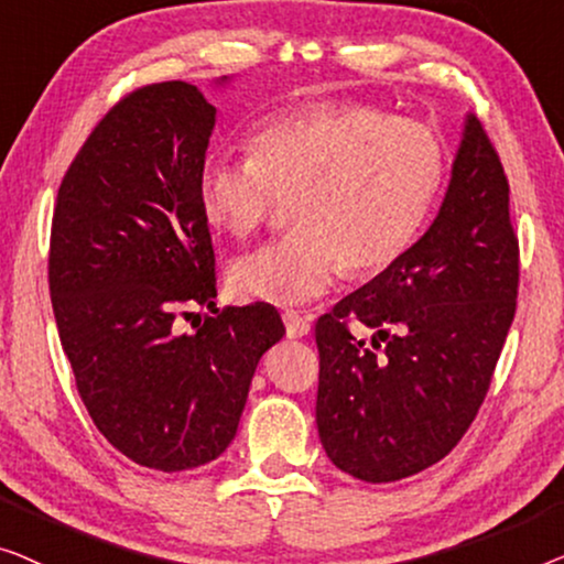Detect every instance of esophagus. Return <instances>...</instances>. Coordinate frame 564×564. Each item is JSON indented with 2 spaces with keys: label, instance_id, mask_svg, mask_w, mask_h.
Instances as JSON below:
<instances>
[{
  "label": "esophagus",
  "instance_id": "obj_1",
  "mask_svg": "<svg viewBox=\"0 0 564 564\" xmlns=\"http://www.w3.org/2000/svg\"><path fill=\"white\" fill-rule=\"evenodd\" d=\"M283 324H285V335H289L291 339L306 337L308 332H312V322H308L306 316H301L299 312H285Z\"/></svg>",
  "mask_w": 564,
  "mask_h": 564
}]
</instances>
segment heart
<instances>
[{"mask_svg": "<svg viewBox=\"0 0 564 564\" xmlns=\"http://www.w3.org/2000/svg\"><path fill=\"white\" fill-rule=\"evenodd\" d=\"M444 173L447 153L430 124L360 101H314L260 122L242 161L212 155L196 192L204 219L237 240L291 204L296 232L237 258L229 285L258 304L296 306L345 268L399 263L422 237Z\"/></svg>", "mask_w": 564, "mask_h": 564, "instance_id": "heart-1", "label": "heart"}]
</instances>
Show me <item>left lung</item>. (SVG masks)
<instances>
[{
	"label": "left lung",
	"mask_w": 564,
	"mask_h": 564,
	"mask_svg": "<svg viewBox=\"0 0 564 564\" xmlns=\"http://www.w3.org/2000/svg\"><path fill=\"white\" fill-rule=\"evenodd\" d=\"M517 293L509 178L467 115L432 227L316 322V426L332 463L365 482H393L449 455L486 399ZM350 323L370 326L373 345Z\"/></svg>",
	"instance_id": "8db88e82"
}]
</instances>
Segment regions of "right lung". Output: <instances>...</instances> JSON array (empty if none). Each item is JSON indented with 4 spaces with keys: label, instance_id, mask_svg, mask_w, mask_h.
Returning a JSON list of instances; mask_svg holds the SVG:
<instances>
[{
    "label": "right lung",
    "instance_id": "1",
    "mask_svg": "<svg viewBox=\"0 0 564 564\" xmlns=\"http://www.w3.org/2000/svg\"><path fill=\"white\" fill-rule=\"evenodd\" d=\"M214 122L194 84L127 94L68 165L53 212L47 281L78 395L112 447L163 473L229 447L258 360L285 335L271 304H214L196 192ZM186 305L218 316L181 336Z\"/></svg>",
    "mask_w": 564,
    "mask_h": 564
}]
</instances>
